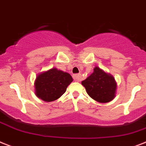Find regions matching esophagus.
Listing matches in <instances>:
<instances>
[{
	"label": "esophagus",
	"mask_w": 146,
	"mask_h": 146,
	"mask_svg": "<svg viewBox=\"0 0 146 146\" xmlns=\"http://www.w3.org/2000/svg\"><path fill=\"white\" fill-rule=\"evenodd\" d=\"M73 79L75 81H80L82 80V75L80 74H76L73 75Z\"/></svg>",
	"instance_id": "esophagus-1"
}]
</instances>
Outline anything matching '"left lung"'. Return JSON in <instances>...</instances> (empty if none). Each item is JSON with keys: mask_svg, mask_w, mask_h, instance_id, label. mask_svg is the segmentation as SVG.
I'll return each instance as SVG.
<instances>
[{"mask_svg": "<svg viewBox=\"0 0 146 146\" xmlns=\"http://www.w3.org/2000/svg\"><path fill=\"white\" fill-rule=\"evenodd\" d=\"M81 84L88 95L99 103H108L115 98V78L98 67H95L92 74L83 80Z\"/></svg>", "mask_w": 146, "mask_h": 146, "instance_id": "obj_1", "label": "left lung"}]
</instances>
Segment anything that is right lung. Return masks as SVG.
Instances as JSON below:
<instances>
[{
    "label": "right lung",
    "mask_w": 146,
    "mask_h": 146,
    "mask_svg": "<svg viewBox=\"0 0 146 146\" xmlns=\"http://www.w3.org/2000/svg\"><path fill=\"white\" fill-rule=\"evenodd\" d=\"M73 80L72 76L56 68L42 72L35 80L36 95L42 101L53 102L62 96Z\"/></svg>",
    "instance_id": "obj_1"
}]
</instances>
